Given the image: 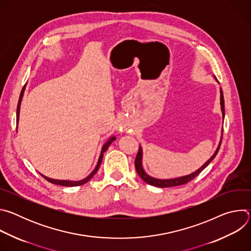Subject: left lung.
Listing matches in <instances>:
<instances>
[{
    "mask_svg": "<svg viewBox=\"0 0 251 251\" xmlns=\"http://www.w3.org/2000/svg\"><path fill=\"white\" fill-rule=\"evenodd\" d=\"M221 105H222V111H223V116L225 117V100H224V94H223V90L221 89ZM223 139V136H222ZM222 139L219 144L218 149L214 152V154L210 157L209 160H207L199 170H197L196 172L188 175V176H180V177H175V178H169V180H160V178H155L150 176L149 175H147L142 167V148H139V151L137 153L136 159H135V168L136 171L138 173V175L141 176V178L145 183L154 186V187H158V188H169V187H176V186H181V185H185L187 183H189L190 181H192L193 178H195L204 168H206L208 166V164L214 159V157L217 156L221 144H222Z\"/></svg>",
    "mask_w": 251,
    "mask_h": 251,
    "instance_id": "obj_1",
    "label": "left lung"
}]
</instances>
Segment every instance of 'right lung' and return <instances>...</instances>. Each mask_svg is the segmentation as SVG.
<instances>
[{
	"mask_svg": "<svg viewBox=\"0 0 251 251\" xmlns=\"http://www.w3.org/2000/svg\"><path fill=\"white\" fill-rule=\"evenodd\" d=\"M24 91H25V86L24 88L22 89V92H21V95H20V99H19V103H18V108H17V119L19 120V114H20V107H21V102H22V98H23V95H24ZM116 140V137H111L108 141H107L105 144L103 145L102 149H101V153H100V157H99V160H98V163L96 165V168L93 170V172L88 176H86L85 178H83V180L81 181H77V182H74V181H62V180H53V178H50L44 175H42L47 181H49L50 183L51 184H54V185H58V186H63V187H77V186H81V185H84L86 184L90 178L96 174V172L98 171L100 165H101V162H102V158H103V154L104 152L109 148V146L111 145V143Z\"/></svg>",
	"mask_w": 251,
	"mask_h": 251,
	"instance_id": "right-lung-1",
	"label": "right lung"
}]
</instances>
